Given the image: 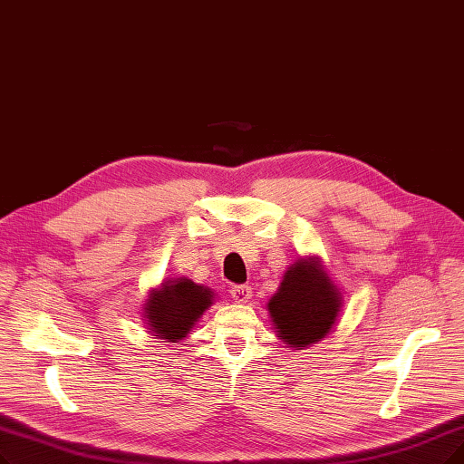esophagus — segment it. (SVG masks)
<instances>
[{
  "mask_svg": "<svg viewBox=\"0 0 464 464\" xmlns=\"http://www.w3.org/2000/svg\"><path fill=\"white\" fill-rule=\"evenodd\" d=\"M231 297L237 301V304L245 305V304H248V301L252 299V288H250V286H245V285L233 286V288H231Z\"/></svg>",
  "mask_w": 464,
  "mask_h": 464,
  "instance_id": "obj_1",
  "label": "esophagus"
}]
</instances>
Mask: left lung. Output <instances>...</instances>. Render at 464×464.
I'll return each instance as SVG.
<instances>
[{
    "mask_svg": "<svg viewBox=\"0 0 464 464\" xmlns=\"http://www.w3.org/2000/svg\"><path fill=\"white\" fill-rule=\"evenodd\" d=\"M341 307L343 295L318 256L295 259L266 305L276 337L294 351L324 339L334 330Z\"/></svg>",
    "mask_w": 464,
    "mask_h": 464,
    "instance_id": "left-lung-1",
    "label": "left lung"
}]
</instances>
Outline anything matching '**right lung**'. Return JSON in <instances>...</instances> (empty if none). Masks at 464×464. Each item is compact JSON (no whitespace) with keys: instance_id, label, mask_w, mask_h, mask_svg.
<instances>
[{"instance_id":"add662e5","label":"right lung","mask_w":464,"mask_h":464,"mask_svg":"<svg viewBox=\"0 0 464 464\" xmlns=\"http://www.w3.org/2000/svg\"><path fill=\"white\" fill-rule=\"evenodd\" d=\"M214 305V292L188 276L167 278L148 292L142 320L155 339L182 343L198 318Z\"/></svg>"}]
</instances>
